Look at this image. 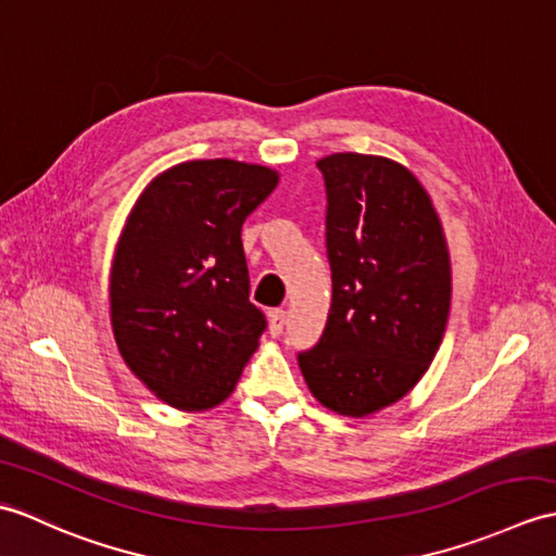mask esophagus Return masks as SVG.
Here are the masks:
<instances>
[{
	"label": "esophagus",
	"mask_w": 556,
	"mask_h": 556,
	"mask_svg": "<svg viewBox=\"0 0 556 556\" xmlns=\"http://www.w3.org/2000/svg\"><path fill=\"white\" fill-rule=\"evenodd\" d=\"M283 325H287V313H283V309H273V313H269V333H273L275 339L281 337Z\"/></svg>",
	"instance_id": "esophagus-1"
}]
</instances>
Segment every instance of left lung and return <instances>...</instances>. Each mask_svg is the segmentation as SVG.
<instances>
[{
	"instance_id": "left-lung-1",
	"label": "left lung",
	"mask_w": 556,
	"mask_h": 556,
	"mask_svg": "<svg viewBox=\"0 0 556 556\" xmlns=\"http://www.w3.org/2000/svg\"><path fill=\"white\" fill-rule=\"evenodd\" d=\"M327 187L331 307L303 379L327 409L363 419L405 397L441 348L453 273L429 191L386 156L331 153Z\"/></svg>"
}]
</instances>
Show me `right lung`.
Returning <instances> with one entry per match:
<instances>
[{
    "instance_id": "obj_1",
    "label": "right lung",
    "mask_w": 556,
    "mask_h": 556,
    "mask_svg": "<svg viewBox=\"0 0 556 556\" xmlns=\"http://www.w3.org/2000/svg\"><path fill=\"white\" fill-rule=\"evenodd\" d=\"M277 185L279 173L257 163H177L125 219L109 275L113 339L175 409L225 403L257 351L265 315L249 301L241 225Z\"/></svg>"
}]
</instances>
